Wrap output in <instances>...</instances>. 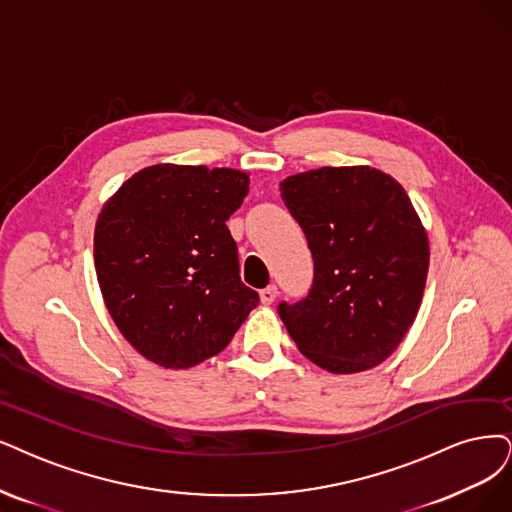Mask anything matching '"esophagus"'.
<instances>
[{
  "label": "esophagus",
  "instance_id": "obj_1",
  "mask_svg": "<svg viewBox=\"0 0 512 512\" xmlns=\"http://www.w3.org/2000/svg\"><path fill=\"white\" fill-rule=\"evenodd\" d=\"M276 297H278V289H276L274 285H270V287H266L263 291H259V299H261V304H263V306H270V304H274Z\"/></svg>",
  "mask_w": 512,
  "mask_h": 512
}]
</instances>
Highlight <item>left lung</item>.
Wrapping results in <instances>:
<instances>
[{"label":"left lung","instance_id":"left-lung-1","mask_svg":"<svg viewBox=\"0 0 512 512\" xmlns=\"http://www.w3.org/2000/svg\"><path fill=\"white\" fill-rule=\"evenodd\" d=\"M314 257L306 299L278 314L299 352L350 375L396 350L418 316L430 244L403 189L373 166H323L280 181Z\"/></svg>","mask_w":512,"mask_h":512}]
</instances>
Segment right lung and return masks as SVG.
<instances>
[{
	"label": "right lung",
	"instance_id": "obj_1",
	"mask_svg": "<svg viewBox=\"0 0 512 512\" xmlns=\"http://www.w3.org/2000/svg\"><path fill=\"white\" fill-rule=\"evenodd\" d=\"M236 168L156 164L132 175L94 225V268L126 342L164 369L219 354L257 306L225 221L249 194Z\"/></svg>",
	"mask_w": 512,
	"mask_h": 512
}]
</instances>
